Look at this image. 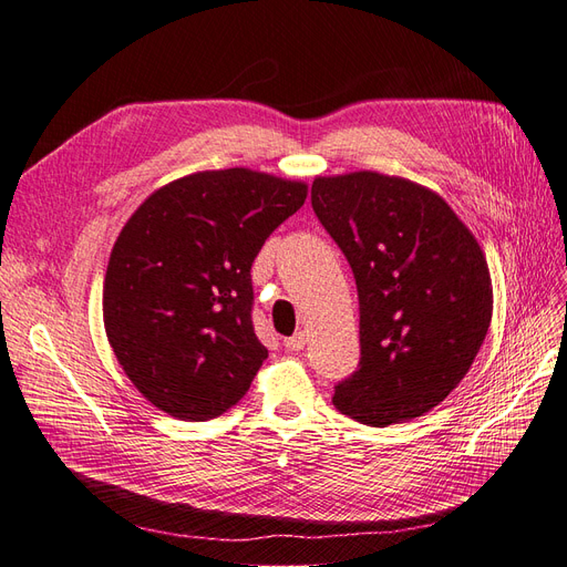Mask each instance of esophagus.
<instances>
[{"mask_svg":"<svg viewBox=\"0 0 567 567\" xmlns=\"http://www.w3.org/2000/svg\"><path fill=\"white\" fill-rule=\"evenodd\" d=\"M305 342H307L305 333H302V331H298L296 336H290V338H284V348H286L288 352H300V350L305 348Z\"/></svg>","mask_w":567,"mask_h":567,"instance_id":"34e87169","label":"esophagus"}]
</instances>
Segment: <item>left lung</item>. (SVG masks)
<instances>
[{
    "mask_svg": "<svg viewBox=\"0 0 567 567\" xmlns=\"http://www.w3.org/2000/svg\"><path fill=\"white\" fill-rule=\"evenodd\" d=\"M312 208L359 296L362 359L336 385V409L375 427L423 416L461 383L487 336L483 248L442 196L373 169L317 177Z\"/></svg>",
    "mask_w": 567,
    "mask_h": 567,
    "instance_id": "left-lung-1",
    "label": "left lung"
}]
</instances>
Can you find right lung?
Here are the masks:
<instances>
[{
    "mask_svg": "<svg viewBox=\"0 0 567 567\" xmlns=\"http://www.w3.org/2000/svg\"><path fill=\"white\" fill-rule=\"evenodd\" d=\"M305 198V182L205 169L156 188L125 221L104 279V326L153 406L208 421L248 392L267 359L250 319V267Z\"/></svg>",
    "mask_w": 567,
    "mask_h": 567,
    "instance_id": "right-lung-1",
    "label": "right lung"
}]
</instances>
